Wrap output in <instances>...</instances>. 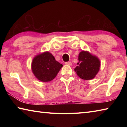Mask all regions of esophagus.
Wrapping results in <instances>:
<instances>
[{"instance_id": "34e87169", "label": "esophagus", "mask_w": 127, "mask_h": 127, "mask_svg": "<svg viewBox=\"0 0 127 127\" xmlns=\"http://www.w3.org/2000/svg\"><path fill=\"white\" fill-rule=\"evenodd\" d=\"M65 64H66V65H72V63H71V62H65Z\"/></svg>"}]
</instances>
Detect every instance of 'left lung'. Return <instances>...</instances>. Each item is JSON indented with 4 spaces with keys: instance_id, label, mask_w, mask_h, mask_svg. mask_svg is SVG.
I'll use <instances>...</instances> for the list:
<instances>
[{
    "instance_id": "8db88e82",
    "label": "left lung",
    "mask_w": 127,
    "mask_h": 127,
    "mask_svg": "<svg viewBox=\"0 0 127 127\" xmlns=\"http://www.w3.org/2000/svg\"><path fill=\"white\" fill-rule=\"evenodd\" d=\"M100 66V62L97 57L87 51H82L79 54L78 63L74 70L81 78L89 80L95 77Z\"/></svg>"
}]
</instances>
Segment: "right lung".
Returning a JSON list of instances; mask_svg holds the SVG:
<instances>
[{
  "label": "right lung",
  "instance_id": "add662e5",
  "mask_svg": "<svg viewBox=\"0 0 127 127\" xmlns=\"http://www.w3.org/2000/svg\"><path fill=\"white\" fill-rule=\"evenodd\" d=\"M63 65L55 61L51 53L45 52L34 58L32 70L35 77L42 82H49L55 78Z\"/></svg>",
  "mask_w": 127,
  "mask_h": 127
}]
</instances>
